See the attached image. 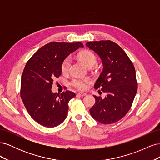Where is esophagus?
Masks as SVG:
<instances>
[{"label": "esophagus", "mask_w": 160, "mask_h": 160, "mask_svg": "<svg viewBox=\"0 0 160 160\" xmlns=\"http://www.w3.org/2000/svg\"><path fill=\"white\" fill-rule=\"evenodd\" d=\"M87 94L86 93H83V92H79V93H78L77 94V96H79V97H85L86 96Z\"/></svg>", "instance_id": "obj_1"}]
</instances>
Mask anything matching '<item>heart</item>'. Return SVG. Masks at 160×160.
<instances>
[{"mask_svg": "<svg viewBox=\"0 0 160 160\" xmlns=\"http://www.w3.org/2000/svg\"><path fill=\"white\" fill-rule=\"evenodd\" d=\"M79 57L84 61L85 63L89 67L94 65L97 62V57L94 53L89 50H85L79 53ZM71 64V59L70 57H67L62 61L61 64V71L63 73L69 72ZM90 83L89 78H83L81 77H75L72 79L71 84L75 88L79 90H85L88 88Z\"/></svg>", "mask_w": 160, "mask_h": 160, "instance_id": "b5f03b06", "label": "heart"}]
</instances>
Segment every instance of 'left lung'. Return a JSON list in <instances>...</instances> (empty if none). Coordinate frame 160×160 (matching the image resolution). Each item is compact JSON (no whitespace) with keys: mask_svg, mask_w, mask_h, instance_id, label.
I'll use <instances>...</instances> for the list:
<instances>
[{"mask_svg":"<svg viewBox=\"0 0 160 160\" xmlns=\"http://www.w3.org/2000/svg\"><path fill=\"white\" fill-rule=\"evenodd\" d=\"M86 45L99 55L103 65L94 88H101L107 94L105 98L93 95L95 103L90 113L101 123H115L127 114L137 93L134 65L125 52L113 41L88 42Z\"/></svg>","mask_w":160,"mask_h":160,"instance_id":"obj_1","label":"left lung"}]
</instances>
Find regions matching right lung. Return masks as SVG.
Masks as SVG:
<instances>
[{
  "instance_id": "obj_1",
  "label": "right lung",
  "mask_w": 160,
  "mask_h": 160,
  "mask_svg": "<svg viewBox=\"0 0 160 160\" xmlns=\"http://www.w3.org/2000/svg\"><path fill=\"white\" fill-rule=\"evenodd\" d=\"M83 47L80 42H51L42 47L27 62L21 82V97L31 117L42 126L53 128L66 119L69 101L75 97L66 90L53 93V80L61 75V64L70 53Z\"/></svg>"
}]
</instances>
